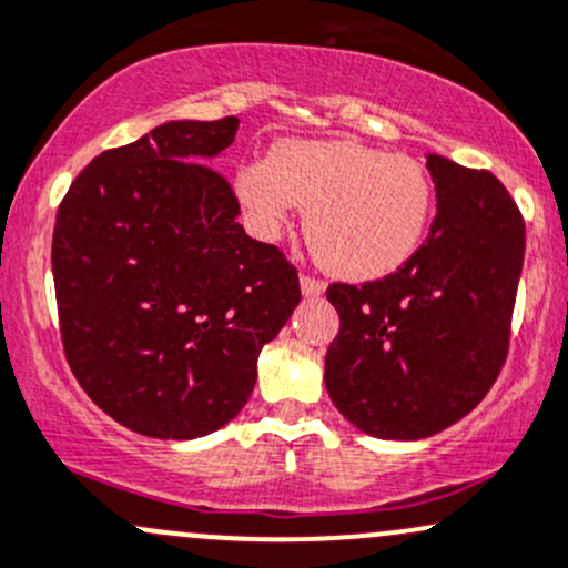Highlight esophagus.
I'll return each mask as SVG.
<instances>
[{
  "label": "esophagus",
  "instance_id": "esophagus-1",
  "mask_svg": "<svg viewBox=\"0 0 568 568\" xmlns=\"http://www.w3.org/2000/svg\"><path fill=\"white\" fill-rule=\"evenodd\" d=\"M324 280L313 277V274H302V294L304 296H321L324 294Z\"/></svg>",
  "mask_w": 568,
  "mask_h": 568
}]
</instances>
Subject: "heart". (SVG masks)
Segmentation results:
<instances>
[{
	"mask_svg": "<svg viewBox=\"0 0 568 568\" xmlns=\"http://www.w3.org/2000/svg\"><path fill=\"white\" fill-rule=\"evenodd\" d=\"M236 193L261 236L307 209L315 258L348 280H375L414 258L435 212L425 163L354 141H285L239 169Z\"/></svg>",
	"mask_w": 568,
	"mask_h": 568,
	"instance_id": "heart-1",
	"label": "heart"
}]
</instances>
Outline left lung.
<instances>
[{
    "mask_svg": "<svg viewBox=\"0 0 568 568\" xmlns=\"http://www.w3.org/2000/svg\"><path fill=\"white\" fill-rule=\"evenodd\" d=\"M438 214L397 272L332 283L339 332L324 381L334 408L375 438L416 440L476 408L511 339L525 220L489 171L429 154Z\"/></svg>",
    "mask_w": 568,
    "mask_h": 568,
    "instance_id": "obj_1",
    "label": "left lung"
}]
</instances>
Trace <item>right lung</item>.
<instances>
[{
    "mask_svg": "<svg viewBox=\"0 0 568 568\" xmlns=\"http://www.w3.org/2000/svg\"><path fill=\"white\" fill-rule=\"evenodd\" d=\"M236 130V116L160 124L94 158L57 212L64 356L111 419L149 438L229 425L302 300L296 266L244 234L234 187L209 165Z\"/></svg>",
    "mask_w": 568,
    "mask_h": 568,
    "instance_id": "right-lung-1",
    "label": "right lung"
}]
</instances>
